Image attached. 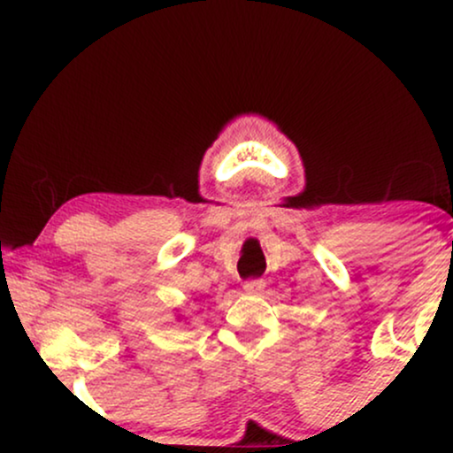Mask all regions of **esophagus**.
<instances>
[{"label":"esophagus","instance_id":"esophagus-1","mask_svg":"<svg viewBox=\"0 0 453 453\" xmlns=\"http://www.w3.org/2000/svg\"><path fill=\"white\" fill-rule=\"evenodd\" d=\"M242 288L247 294H262L264 288H266V283H264L262 279H251V280H247Z\"/></svg>","mask_w":453,"mask_h":453}]
</instances>
